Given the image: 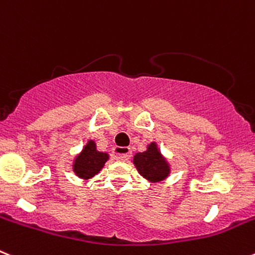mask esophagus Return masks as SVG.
<instances>
[{"instance_id":"1","label":"esophagus","mask_w":255,"mask_h":255,"mask_svg":"<svg viewBox=\"0 0 255 255\" xmlns=\"http://www.w3.org/2000/svg\"><path fill=\"white\" fill-rule=\"evenodd\" d=\"M114 157L119 161H128L131 157V149L129 147H116L114 149Z\"/></svg>"}]
</instances>
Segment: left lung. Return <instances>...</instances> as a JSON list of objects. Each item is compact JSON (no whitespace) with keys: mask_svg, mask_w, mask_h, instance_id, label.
Wrapping results in <instances>:
<instances>
[{"mask_svg":"<svg viewBox=\"0 0 255 255\" xmlns=\"http://www.w3.org/2000/svg\"><path fill=\"white\" fill-rule=\"evenodd\" d=\"M132 162L141 176L152 182L162 181L170 173V166L155 143H150L145 152L136 153Z\"/></svg>","mask_w":255,"mask_h":255,"instance_id":"1","label":"left lung"}]
</instances>
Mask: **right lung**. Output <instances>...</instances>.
<instances>
[{"mask_svg": "<svg viewBox=\"0 0 255 255\" xmlns=\"http://www.w3.org/2000/svg\"><path fill=\"white\" fill-rule=\"evenodd\" d=\"M107 159V153L98 152L96 143L93 140H89L87 145L83 148L80 154L76 155V158L74 159L73 170L76 176L80 179H91L102 170Z\"/></svg>", "mask_w": 255, "mask_h": 255, "instance_id": "right-lung-1", "label": "right lung"}]
</instances>
